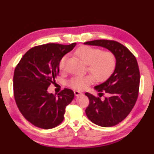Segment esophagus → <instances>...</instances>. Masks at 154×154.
<instances>
[{"label":"esophagus","mask_w":154,"mask_h":154,"mask_svg":"<svg viewBox=\"0 0 154 154\" xmlns=\"http://www.w3.org/2000/svg\"><path fill=\"white\" fill-rule=\"evenodd\" d=\"M74 93H75V95L76 96H79L81 94H82V92H79V91H77V90H75L74 91Z\"/></svg>","instance_id":"esophagus-1"}]
</instances>
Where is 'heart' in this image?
<instances>
[{
    "label": "heart",
    "mask_w": 154,
    "mask_h": 154,
    "mask_svg": "<svg viewBox=\"0 0 154 154\" xmlns=\"http://www.w3.org/2000/svg\"><path fill=\"white\" fill-rule=\"evenodd\" d=\"M77 56L88 65V70L92 76H75L69 80L70 86L76 90H84L94 80L103 82L113 74L116 66V58L113 52L102 51L100 49L90 46H82L76 51ZM68 59V55L64 56L59 62V69L63 71Z\"/></svg>",
    "instance_id": "heart-1"
}]
</instances>
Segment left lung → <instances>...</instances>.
<instances>
[{"instance_id":"8db88e82","label":"left lung","mask_w":154,"mask_h":154,"mask_svg":"<svg viewBox=\"0 0 154 154\" xmlns=\"http://www.w3.org/2000/svg\"><path fill=\"white\" fill-rule=\"evenodd\" d=\"M85 45L100 46L113 52L116 58V66L110 77L94 89L100 97L103 92L108 94L104 100L86 92L89 105L85 109L91 122L102 127L118 124L128 116L139 95L140 72L135 56L127 48L117 41L94 40Z\"/></svg>"}]
</instances>
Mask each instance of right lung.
<instances>
[{
    "instance_id": "obj_1",
    "label": "right lung",
    "mask_w": 154,
    "mask_h": 154,
    "mask_svg": "<svg viewBox=\"0 0 154 154\" xmlns=\"http://www.w3.org/2000/svg\"><path fill=\"white\" fill-rule=\"evenodd\" d=\"M76 43H48L29 49L15 69L14 93L22 116L38 128L50 129L64 119L65 109L74 98L73 91L65 88L56 96L48 88L59 73V62Z\"/></svg>"
}]
</instances>
